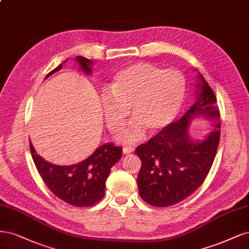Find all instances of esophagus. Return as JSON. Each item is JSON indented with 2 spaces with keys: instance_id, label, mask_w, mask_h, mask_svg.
Masks as SVG:
<instances>
[{
  "instance_id": "obj_1",
  "label": "esophagus",
  "mask_w": 249,
  "mask_h": 249,
  "mask_svg": "<svg viewBox=\"0 0 249 249\" xmlns=\"http://www.w3.org/2000/svg\"><path fill=\"white\" fill-rule=\"evenodd\" d=\"M134 151V149L132 148V147H125L124 149H123V153L124 154H130V153H132V152Z\"/></svg>"
}]
</instances>
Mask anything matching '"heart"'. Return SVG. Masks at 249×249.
<instances>
[{
  "mask_svg": "<svg viewBox=\"0 0 249 249\" xmlns=\"http://www.w3.org/2000/svg\"><path fill=\"white\" fill-rule=\"evenodd\" d=\"M186 94L180 71L163 70L151 63H135L120 70L101 96L104 119L111 133L123 129L128 110L134 123L122 140H141L145 130H162L178 116Z\"/></svg>",
  "mask_w": 249,
  "mask_h": 249,
  "instance_id": "heart-1",
  "label": "heart"
}]
</instances>
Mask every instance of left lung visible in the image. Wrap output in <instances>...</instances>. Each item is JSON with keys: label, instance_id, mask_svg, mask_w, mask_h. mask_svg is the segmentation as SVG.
Returning <instances> with one entry per match:
<instances>
[{"label": "left lung", "instance_id": "8db88e82", "mask_svg": "<svg viewBox=\"0 0 249 249\" xmlns=\"http://www.w3.org/2000/svg\"><path fill=\"white\" fill-rule=\"evenodd\" d=\"M198 97L178 121L172 122L135 149L142 160L138 176L141 197L154 207H168L185 199L203 184L217 152L221 124L215 94L202 74ZM196 115L215 118L214 129L203 141L190 140V120Z\"/></svg>", "mask_w": 249, "mask_h": 249}]
</instances>
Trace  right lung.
<instances>
[{"label": "right lung", "mask_w": 249, "mask_h": 249, "mask_svg": "<svg viewBox=\"0 0 249 249\" xmlns=\"http://www.w3.org/2000/svg\"><path fill=\"white\" fill-rule=\"evenodd\" d=\"M75 59L82 70L90 74L92 61L81 55ZM62 64L52 70L46 77L59 71ZM30 150L40 177L53 194L71 206L83 208L94 206L104 196L106 181L110 168L121 159L123 149L111 142L104 143L96 149L90 157L66 166L53 164L40 157L31 142Z\"/></svg>", "instance_id": "obj_1"}]
</instances>
